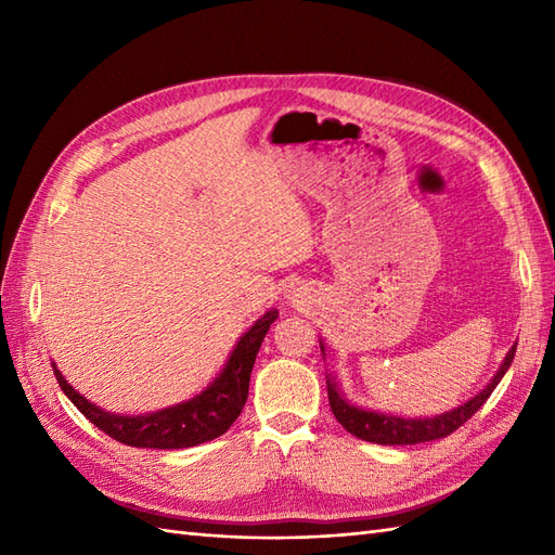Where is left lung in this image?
<instances>
[{
	"instance_id": "obj_1",
	"label": "left lung",
	"mask_w": 555,
	"mask_h": 555,
	"mask_svg": "<svg viewBox=\"0 0 555 555\" xmlns=\"http://www.w3.org/2000/svg\"><path fill=\"white\" fill-rule=\"evenodd\" d=\"M515 348L517 346L511 348L508 358H505L499 374L493 376L485 391L475 396L473 400H467L465 405H460L457 410L446 412V415H439V417L403 420V417H393V415H379V412L360 410L356 405L346 403V400L340 398V393L336 391V386L326 379L328 405H332L334 417L344 424V429L350 431L352 436H358V439H362V441L382 443V446H415V443H424V441L446 439V436H451L455 429L463 427V424L473 417L481 405L487 403V398L491 396L493 388L499 386L503 374L508 372L511 362L515 358Z\"/></svg>"
}]
</instances>
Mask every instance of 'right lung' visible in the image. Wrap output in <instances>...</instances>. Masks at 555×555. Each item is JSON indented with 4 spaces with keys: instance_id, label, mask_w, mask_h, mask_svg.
Masks as SVG:
<instances>
[{
    "instance_id": "1",
    "label": "right lung",
    "mask_w": 555,
    "mask_h": 555,
    "mask_svg": "<svg viewBox=\"0 0 555 555\" xmlns=\"http://www.w3.org/2000/svg\"><path fill=\"white\" fill-rule=\"evenodd\" d=\"M276 317V310H269L262 320L255 322L250 332L233 348L227 367H223L217 382L207 391L195 396L193 400H185L181 405L152 412V415H109V412L88 403L86 398L70 388V384H66L62 372L54 364L52 367L59 386H62L70 403L95 424L100 431L112 436V439L135 448H191L217 439L238 420L247 400V388H250V372L257 350L262 346L269 326L274 324Z\"/></svg>"
}]
</instances>
